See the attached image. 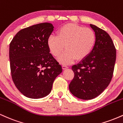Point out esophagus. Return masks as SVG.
Segmentation results:
<instances>
[{"mask_svg": "<svg viewBox=\"0 0 123 123\" xmlns=\"http://www.w3.org/2000/svg\"><path fill=\"white\" fill-rule=\"evenodd\" d=\"M62 67L63 69H66L68 68V66L65 65H63L62 66Z\"/></svg>", "mask_w": 123, "mask_h": 123, "instance_id": "34e87169", "label": "esophagus"}]
</instances>
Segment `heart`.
<instances>
[{"mask_svg": "<svg viewBox=\"0 0 123 123\" xmlns=\"http://www.w3.org/2000/svg\"><path fill=\"white\" fill-rule=\"evenodd\" d=\"M95 43L94 31L74 24L64 25L58 30L57 35H51L47 39L48 47L54 57H58L65 46L66 50L58 58L63 64L72 62L76 59H85L91 53Z\"/></svg>", "mask_w": 123, "mask_h": 123, "instance_id": "b5f03b06", "label": "heart"}]
</instances>
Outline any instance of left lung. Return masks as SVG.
Masks as SVG:
<instances>
[{"label":"left lung","mask_w":123,"mask_h":123,"mask_svg":"<svg viewBox=\"0 0 123 123\" xmlns=\"http://www.w3.org/2000/svg\"><path fill=\"white\" fill-rule=\"evenodd\" d=\"M96 35V43L90 55L74 65V76L69 86L70 92L84 100L98 97L109 86L112 78L116 50L111 36L105 31L90 24Z\"/></svg>","instance_id":"obj_1"}]
</instances>
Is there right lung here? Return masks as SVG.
I'll use <instances>...</instances> for the list:
<instances>
[{
    "instance_id": "obj_1",
    "label": "right lung",
    "mask_w": 123,
    "mask_h": 123,
    "mask_svg": "<svg viewBox=\"0 0 123 123\" xmlns=\"http://www.w3.org/2000/svg\"><path fill=\"white\" fill-rule=\"evenodd\" d=\"M54 30L50 23L38 24L21 29L10 44L12 81L28 98H43L50 94L62 67L50 53L47 39Z\"/></svg>"
}]
</instances>
